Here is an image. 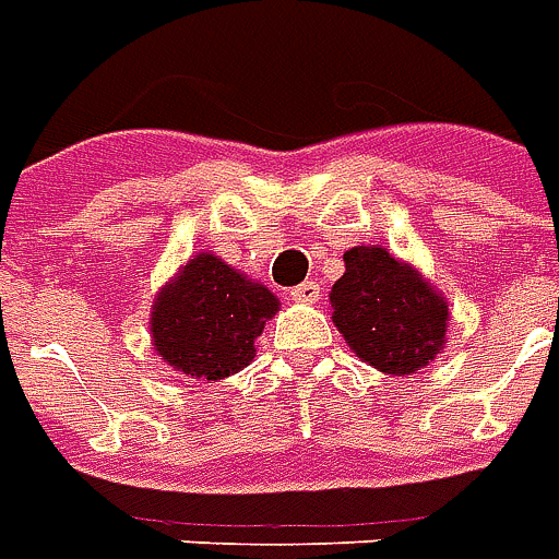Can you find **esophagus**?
Returning a JSON list of instances; mask_svg holds the SVG:
<instances>
[{
	"label": "esophagus",
	"instance_id": "34e87169",
	"mask_svg": "<svg viewBox=\"0 0 559 559\" xmlns=\"http://www.w3.org/2000/svg\"><path fill=\"white\" fill-rule=\"evenodd\" d=\"M321 297V288L316 283H300L292 288V300L295 304H316Z\"/></svg>",
	"mask_w": 559,
	"mask_h": 559
}]
</instances>
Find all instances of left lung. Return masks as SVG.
Instances as JSON below:
<instances>
[{"label":"left lung","instance_id":"obj_1","mask_svg":"<svg viewBox=\"0 0 559 559\" xmlns=\"http://www.w3.org/2000/svg\"><path fill=\"white\" fill-rule=\"evenodd\" d=\"M330 292L333 324L357 357L390 374L417 372L441 352L447 304L381 247H354Z\"/></svg>","mask_w":559,"mask_h":559}]
</instances>
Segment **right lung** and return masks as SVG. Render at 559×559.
Listing matches in <instances>:
<instances>
[{
	"mask_svg": "<svg viewBox=\"0 0 559 559\" xmlns=\"http://www.w3.org/2000/svg\"><path fill=\"white\" fill-rule=\"evenodd\" d=\"M276 309L280 300L264 285L202 252L154 300V352L178 372L219 381L250 366L255 340Z\"/></svg>",
	"mask_w": 559,
	"mask_h": 559,
	"instance_id": "right-lung-1",
	"label": "right lung"
}]
</instances>
